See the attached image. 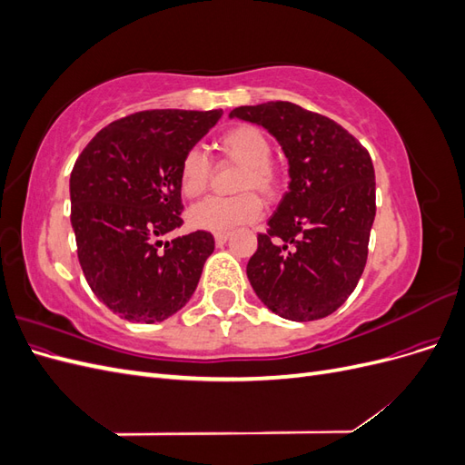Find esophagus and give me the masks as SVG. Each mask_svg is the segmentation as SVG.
I'll return each mask as SVG.
<instances>
[{"instance_id":"34e87169","label":"esophagus","mask_w":465,"mask_h":465,"mask_svg":"<svg viewBox=\"0 0 465 465\" xmlns=\"http://www.w3.org/2000/svg\"><path fill=\"white\" fill-rule=\"evenodd\" d=\"M229 236H231V232H217V234H215V244H217V246H223L224 242L229 241Z\"/></svg>"}]
</instances>
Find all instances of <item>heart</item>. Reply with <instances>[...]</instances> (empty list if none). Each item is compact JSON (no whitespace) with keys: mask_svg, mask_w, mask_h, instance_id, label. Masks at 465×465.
Returning a JSON list of instances; mask_svg holds the SVG:
<instances>
[{"mask_svg":"<svg viewBox=\"0 0 465 465\" xmlns=\"http://www.w3.org/2000/svg\"><path fill=\"white\" fill-rule=\"evenodd\" d=\"M217 151L229 163L241 166L234 180L238 195L229 200H205L188 211L190 227L207 232H229L238 224L258 219L262 200L272 202L281 190V173L272 157V142L263 130L252 124H236L217 139ZM211 164L200 149H190L180 161L178 186L184 198L195 200L205 193Z\"/></svg>","mask_w":465,"mask_h":465,"instance_id":"obj_1","label":"heart"}]
</instances>
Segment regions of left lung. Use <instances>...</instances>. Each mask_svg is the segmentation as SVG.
Instances as JSON below:
<instances>
[{"instance_id":"8db88e82","label":"left lung","mask_w":465,"mask_h":465,"mask_svg":"<svg viewBox=\"0 0 465 465\" xmlns=\"http://www.w3.org/2000/svg\"><path fill=\"white\" fill-rule=\"evenodd\" d=\"M231 118L263 125L289 161L283 195L246 273L258 299L292 322L326 318L355 291L369 256L376 182L369 151L333 120L275 101Z\"/></svg>"}]
</instances>
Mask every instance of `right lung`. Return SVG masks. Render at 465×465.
Here are the masks:
<instances>
[{
  "label": "right lung",
  "mask_w": 465,
  "mask_h": 465,
  "mask_svg": "<svg viewBox=\"0 0 465 465\" xmlns=\"http://www.w3.org/2000/svg\"><path fill=\"white\" fill-rule=\"evenodd\" d=\"M223 110H143L108 124L77 157L69 195L77 258L91 291L130 322L176 314L215 248L207 231L163 244L182 227L178 168Z\"/></svg>",
  "instance_id": "1"
}]
</instances>
